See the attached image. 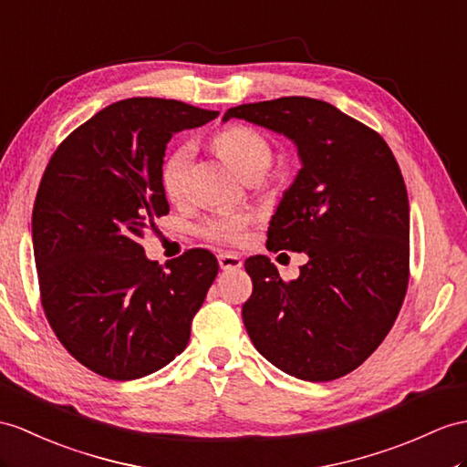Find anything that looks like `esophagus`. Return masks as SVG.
<instances>
[{
  "label": "esophagus",
  "mask_w": 467,
  "mask_h": 467,
  "mask_svg": "<svg viewBox=\"0 0 467 467\" xmlns=\"http://www.w3.org/2000/svg\"><path fill=\"white\" fill-rule=\"evenodd\" d=\"M218 264L223 271H234V269H240L242 267V259L237 257L235 254L230 252H223L218 255Z\"/></svg>",
  "instance_id": "1"
}]
</instances>
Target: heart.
<instances>
[{"label":"heart","instance_id":"1","mask_svg":"<svg viewBox=\"0 0 467 467\" xmlns=\"http://www.w3.org/2000/svg\"><path fill=\"white\" fill-rule=\"evenodd\" d=\"M218 152L230 162L244 178H259L271 164V144L259 130L245 124H232L215 134L213 139ZM194 148L190 142H180L164 156L161 168V182L164 194L170 200H180L186 192L188 168ZM249 223V215L242 212H223L212 215L200 225V234L212 242L237 244L244 240Z\"/></svg>","mask_w":467,"mask_h":467}]
</instances>
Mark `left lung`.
<instances>
[{
    "instance_id": "8db88e82",
    "label": "left lung",
    "mask_w": 467,
    "mask_h": 467,
    "mask_svg": "<svg viewBox=\"0 0 467 467\" xmlns=\"http://www.w3.org/2000/svg\"><path fill=\"white\" fill-rule=\"evenodd\" d=\"M287 136L301 170L269 222L271 252H305L297 279L269 257L245 261L242 317L254 347L295 379L328 382L360 367L392 328L408 287L410 208L379 132L325 100L281 97L230 109Z\"/></svg>"
}]
</instances>
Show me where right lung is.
<instances>
[{"mask_svg": "<svg viewBox=\"0 0 467 467\" xmlns=\"http://www.w3.org/2000/svg\"><path fill=\"white\" fill-rule=\"evenodd\" d=\"M215 117L170 99L112 102L45 168L31 218L41 305L61 345L100 377L142 379L188 345L218 259L188 249L162 267L139 240L170 210L161 182L168 140Z\"/></svg>", "mask_w": 467, "mask_h": 467, "instance_id": "obj_1", "label": "right lung"}]
</instances>
